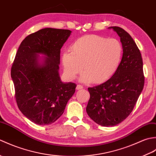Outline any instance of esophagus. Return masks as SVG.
<instances>
[{
    "mask_svg": "<svg viewBox=\"0 0 156 156\" xmlns=\"http://www.w3.org/2000/svg\"><path fill=\"white\" fill-rule=\"evenodd\" d=\"M82 88H83V87H82V85L78 84L76 86V90H80V89H82Z\"/></svg>",
    "mask_w": 156,
    "mask_h": 156,
    "instance_id": "34e87169",
    "label": "esophagus"
}]
</instances>
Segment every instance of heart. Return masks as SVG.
Wrapping results in <instances>:
<instances>
[{"mask_svg":"<svg viewBox=\"0 0 156 156\" xmlns=\"http://www.w3.org/2000/svg\"><path fill=\"white\" fill-rule=\"evenodd\" d=\"M123 48L117 39H108L100 35H86L72 44L70 51L62 56L64 72L74 80L82 70L81 80L101 83L113 76L121 64Z\"/></svg>","mask_w":156,"mask_h":156,"instance_id":"b5f03b06","label":"heart"}]
</instances>
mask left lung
<instances>
[{
  "label": "left lung",
  "mask_w": 156,
  "mask_h": 156,
  "mask_svg": "<svg viewBox=\"0 0 156 156\" xmlns=\"http://www.w3.org/2000/svg\"><path fill=\"white\" fill-rule=\"evenodd\" d=\"M120 37L123 48L121 64L107 81L88 88L87 112L95 122L104 127L117 125L133 111L144 86L143 60L140 49L127 31L111 27Z\"/></svg>",
  "instance_id": "obj_1"
}]
</instances>
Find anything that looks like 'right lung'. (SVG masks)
<instances>
[{
    "label": "right lung",
    "mask_w": 156,
    "mask_h": 156,
    "mask_svg": "<svg viewBox=\"0 0 156 156\" xmlns=\"http://www.w3.org/2000/svg\"><path fill=\"white\" fill-rule=\"evenodd\" d=\"M72 31L45 28L27 36L11 68L19 110L35 124L54 122L64 112L76 84L62 82L59 74L60 49ZM39 54L46 57L40 58Z\"/></svg>",
    "instance_id": "obj_1"
}]
</instances>
